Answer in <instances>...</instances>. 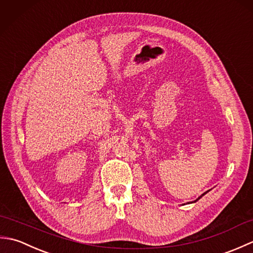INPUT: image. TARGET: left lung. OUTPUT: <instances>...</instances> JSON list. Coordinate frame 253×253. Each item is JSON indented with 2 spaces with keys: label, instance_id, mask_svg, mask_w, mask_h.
I'll list each match as a JSON object with an SVG mask.
<instances>
[{
  "label": "left lung",
  "instance_id": "8db88e82",
  "mask_svg": "<svg viewBox=\"0 0 253 253\" xmlns=\"http://www.w3.org/2000/svg\"><path fill=\"white\" fill-rule=\"evenodd\" d=\"M209 191H210V190H208V191H207V192H209ZM207 192H204V193H202V195H201V196H200V197H199V198H198V199H197V200H195V201H193V202H197V201H198V200H199V199H200V198H202V196H204V195H206V193H207ZM191 203H192V202H191Z\"/></svg>",
  "mask_w": 253,
  "mask_h": 253
}]
</instances>
